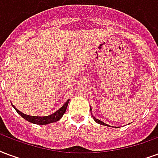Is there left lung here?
Wrapping results in <instances>:
<instances>
[{
    "label": "left lung",
    "mask_w": 158,
    "mask_h": 158,
    "mask_svg": "<svg viewBox=\"0 0 158 158\" xmlns=\"http://www.w3.org/2000/svg\"><path fill=\"white\" fill-rule=\"evenodd\" d=\"M90 110H91V109H90ZM93 119L95 120V122H97L98 124H99V125H106V126H109V125H107V124H105L104 122L101 121V120H99V119H98V118H95V117H93Z\"/></svg>",
    "instance_id": "8db88e82"
}]
</instances>
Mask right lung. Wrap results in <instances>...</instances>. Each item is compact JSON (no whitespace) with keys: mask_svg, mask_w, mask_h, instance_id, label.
Segmentation results:
<instances>
[{"mask_svg":"<svg viewBox=\"0 0 158 158\" xmlns=\"http://www.w3.org/2000/svg\"><path fill=\"white\" fill-rule=\"evenodd\" d=\"M69 101L70 99H68L66 102L65 103V104L62 106L61 108L60 109H58L57 111L52 114L48 116H31V115H27V114H24L23 113L20 112L18 109H17L13 106V108L16 109V111L18 112V114H19L23 118H25L26 120H27L28 122H31V123H33V124H36V125H47V124H50V123H53V122L58 121L59 119H60L61 117L64 115L65 110H66V108H67L68 103H69Z\"/></svg>","mask_w":158,"mask_h":158,"instance_id":"1","label":"right lung"}]
</instances>
